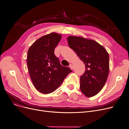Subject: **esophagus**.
<instances>
[{
	"label": "esophagus",
	"mask_w": 129,
	"mask_h": 129,
	"mask_svg": "<svg viewBox=\"0 0 129 129\" xmlns=\"http://www.w3.org/2000/svg\"><path fill=\"white\" fill-rule=\"evenodd\" d=\"M70 68H71V70H73V65L72 64H70V66H69Z\"/></svg>",
	"instance_id": "34e87169"
}]
</instances>
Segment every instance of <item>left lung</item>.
Wrapping results in <instances>:
<instances>
[{"label": "left lung", "mask_w": 129, "mask_h": 129, "mask_svg": "<svg viewBox=\"0 0 129 129\" xmlns=\"http://www.w3.org/2000/svg\"><path fill=\"white\" fill-rule=\"evenodd\" d=\"M72 49L85 66L84 73L80 77V89L86 97H92L104 87L109 71V54L96 41L82 37L69 36L67 38Z\"/></svg>", "instance_id": "1"}]
</instances>
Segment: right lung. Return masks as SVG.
<instances>
[{"label": "right lung", "instance_id": "add662e5", "mask_svg": "<svg viewBox=\"0 0 129 129\" xmlns=\"http://www.w3.org/2000/svg\"><path fill=\"white\" fill-rule=\"evenodd\" d=\"M61 36L54 32L44 35L28 50L26 61L30 77L34 87L42 93L54 92L72 72L69 68L60 64L54 54Z\"/></svg>", "mask_w": 129, "mask_h": 129}]
</instances>
